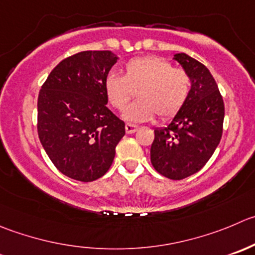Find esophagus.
Returning a JSON list of instances; mask_svg holds the SVG:
<instances>
[{
  "label": "esophagus",
  "instance_id": "obj_1",
  "mask_svg": "<svg viewBox=\"0 0 255 255\" xmlns=\"http://www.w3.org/2000/svg\"><path fill=\"white\" fill-rule=\"evenodd\" d=\"M137 129H138L137 126L129 125V123H127V125H126V132H127L128 134H130V133H134Z\"/></svg>",
  "mask_w": 255,
  "mask_h": 255
}]
</instances>
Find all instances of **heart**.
Instances as JSON below:
<instances>
[{
    "label": "heart",
    "instance_id": "b5f03b06",
    "mask_svg": "<svg viewBox=\"0 0 255 255\" xmlns=\"http://www.w3.org/2000/svg\"><path fill=\"white\" fill-rule=\"evenodd\" d=\"M105 92L117 111L125 110L137 92L139 100L123 113L127 122L149 121L155 113L165 120L177 115L187 102L190 77L160 57H138L127 62L123 76L111 73L106 77Z\"/></svg>",
    "mask_w": 255,
    "mask_h": 255
}]
</instances>
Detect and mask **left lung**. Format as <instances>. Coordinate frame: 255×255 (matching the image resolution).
<instances>
[{"label": "left lung", "mask_w": 255, "mask_h": 255, "mask_svg": "<svg viewBox=\"0 0 255 255\" xmlns=\"http://www.w3.org/2000/svg\"><path fill=\"white\" fill-rule=\"evenodd\" d=\"M190 77V92L172 122L155 128L150 147L154 169L169 179L179 180L206 165L221 142L224 102L208 68L185 53L174 54Z\"/></svg>", "instance_id": "obj_1"}]
</instances>
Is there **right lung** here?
<instances>
[{
	"label": "right lung",
	"instance_id": "add662e5",
	"mask_svg": "<svg viewBox=\"0 0 255 255\" xmlns=\"http://www.w3.org/2000/svg\"><path fill=\"white\" fill-rule=\"evenodd\" d=\"M118 57L83 51L61 61L42 86L37 130L54 167L72 179L92 182L107 173L125 122L107 108L105 81Z\"/></svg>",
	"mask_w": 255,
	"mask_h": 255
}]
</instances>
